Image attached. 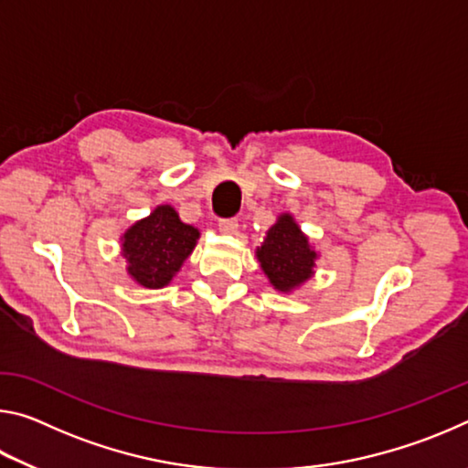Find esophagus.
<instances>
[{
  "label": "esophagus",
  "mask_w": 468,
  "mask_h": 468,
  "mask_svg": "<svg viewBox=\"0 0 468 468\" xmlns=\"http://www.w3.org/2000/svg\"><path fill=\"white\" fill-rule=\"evenodd\" d=\"M237 229H239V223H237L235 218H223V220H218V231H220V233L235 235Z\"/></svg>",
  "instance_id": "34e87169"
}]
</instances>
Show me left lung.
Instances as JSON below:
<instances>
[{
    "label": "left lung",
    "mask_w": 468,
    "mask_h": 468,
    "mask_svg": "<svg viewBox=\"0 0 468 468\" xmlns=\"http://www.w3.org/2000/svg\"><path fill=\"white\" fill-rule=\"evenodd\" d=\"M256 258L268 282L289 295L315 274L320 253L314 250L310 237L301 231L291 212H282L266 231L262 245L256 248Z\"/></svg>",
    "instance_id": "8db88e82"
}]
</instances>
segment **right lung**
I'll return each instance as SVG.
<instances>
[{"instance_id": "add662e5", "label": "right lung", "mask_w": 468, "mask_h": 468, "mask_svg": "<svg viewBox=\"0 0 468 468\" xmlns=\"http://www.w3.org/2000/svg\"><path fill=\"white\" fill-rule=\"evenodd\" d=\"M200 231L179 218L171 204H158L120 237L130 279L144 289H163L192 256Z\"/></svg>"}]
</instances>
